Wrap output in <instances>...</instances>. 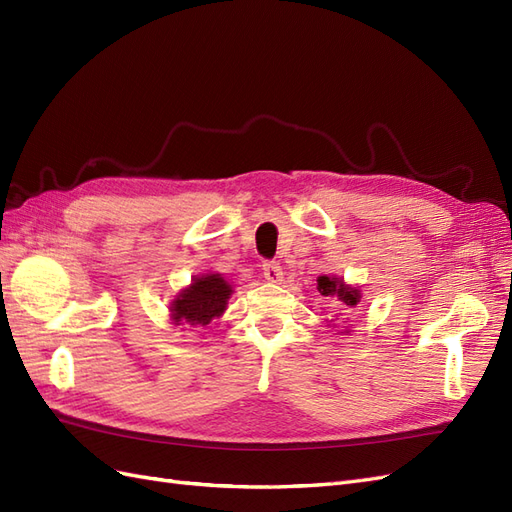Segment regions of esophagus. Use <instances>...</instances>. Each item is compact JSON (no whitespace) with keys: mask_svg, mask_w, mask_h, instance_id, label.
I'll use <instances>...</instances> for the list:
<instances>
[{"mask_svg":"<svg viewBox=\"0 0 512 512\" xmlns=\"http://www.w3.org/2000/svg\"><path fill=\"white\" fill-rule=\"evenodd\" d=\"M262 275H265V280L269 284H282L284 282V271H282L280 265H277V262H265V265H262Z\"/></svg>","mask_w":512,"mask_h":512,"instance_id":"34e87169","label":"esophagus"}]
</instances>
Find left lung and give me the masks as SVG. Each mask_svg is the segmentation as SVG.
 Listing matches in <instances>:
<instances>
[{"instance_id": "left-lung-1", "label": "left lung", "mask_w": 512, "mask_h": 512, "mask_svg": "<svg viewBox=\"0 0 512 512\" xmlns=\"http://www.w3.org/2000/svg\"><path fill=\"white\" fill-rule=\"evenodd\" d=\"M318 292L322 297H335L339 303L346 305V309H352L361 301V288L346 284L344 277L337 275H320L318 277ZM350 333V329L344 331V335Z\"/></svg>"}]
</instances>
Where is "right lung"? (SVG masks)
I'll return each mask as SVG.
<instances>
[{
    "label": "right lung",
    "instance_id": "obj_1",
    "mask_svg": "<svg viewBox=\"0 0 512 512\" xmlns=\"http://www.w3.org/2000/svg\"><path fill=\"white\" fill-rule=\"evenodd\" d=\"M232 290V284L224 280L222 273H203L194 275L192 284L185 286L170 301L168 312L175 327H207L215 318H220L226 307Z\"/></svg>",
    "mask_w": 512,
    "mask_h": 512
}]
</instances>
